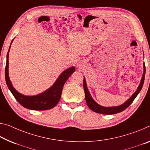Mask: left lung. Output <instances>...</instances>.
Returning <instances> with one entry per match:
<instances>
[{
	"mask_svg": "<svg viewBox=\"0 0 150 150\" xmlns=\"http://www.w3.org/2000/svg\"><path fill=\"white\" fill-rule=\"evenodd\" d=\"M145 74H146V67H145V63H144V73L142 75L141 82L139 85L138 88L136 90L134 94L132 95V96L128 99L127 101H125L124 103L122 105L116 106V107H103L100 105H99L98 103H97L96 101L93 100V99L92 98L91 95H90L89 91H88L86 81H85V79L84 78L83 79V88L85 91V101L89 108L91 109L92 111H93L94 112L101 113V114H105V115H111V114H115L120 112H122L123 110H125V109L127 108L130 105V104L132 103L135 99V97H137V95L139 94V93L141 91L142 87H143L144 79H145Z\"/></svg>",
	"mask_w": 150,
	"mask_h": 150,
	"instance_id": "left-lung-1",
	"label": "left lung"
}]
</instances>
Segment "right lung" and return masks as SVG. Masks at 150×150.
<instances>
[{
  "instance_id": "obj_1",
  "label": "right lung",
  "mask_w": 150,
  "mask_h": 150,
  "mask_svg": "<svg viewBox=\"0 0 150 150\" xmlns=\"http://www.w3.org/2000/svg\"><path fill=\"white\" fill-rule=\"evenodd\" d=\"M13 40H12L11 43ZM11 48L9 47L6 55V63L5 67V80L7 86L12 94L18 103L24 108L32 110H47L53 108L58 103L61 97L63 85L73 72H75L74 67L67 69L61 73L55 83L49 89L41 94L35 96H26L16 91L13 87L8 76V53Z\"/></svg>"
}]
</instances>
